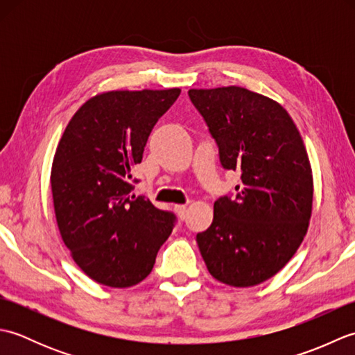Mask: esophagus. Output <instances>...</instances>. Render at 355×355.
I'll use <instances>...</instances> for the list:
<instances>
[{"label": "esophagus", "mask_w": 355, "mask_h": 355, "mask_svg": "<svg viewBox=\"0 0 355 355\" xmlns=\"http://www.w3.org/2000/svg\"><path fill=\"white\" fill-rule=\"evenodd\" d=\"M175 212H177V215L182 218V220H184L186 218V214H187V207L184 206V205H177L175 206Z\"/></svg>", "instance_id": "esophagus-1"}]
</instances>
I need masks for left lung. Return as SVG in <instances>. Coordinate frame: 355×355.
<instances>
[{
	"instance_id": "1",
	"label": "left lung",
	"mask_w": 355,
	"mask_h": 355,
	"mask_svg": "<svg viewBox=\"0 0 355 355\" xmlns=\"http://www.w3.org/2000/svg\"><path fill=\"white\" fill-rule=\"evenodd\" d=\"M220 148L225 169L241 172L236 200L214 205L197 243L209 273L245 288L281 271L308 232L313 169L302 135L281 103L230 85L189 89Z\"/></svg>"
}]
</instances>
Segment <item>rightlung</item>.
<instances>
[{
  "label": "right lung",
  "mask_w": 355,
  "mask_h": 355,
  "mask_svg": "<svg viewBox=\"0 0 355 355\" xmlns=\"http://www.w3.org/2000/svg\"><path fill=\"white\" fill-rule=\"evenodd\" d=\"M180 88L103 92L70 119L50 184L59 233L73 261L112 288L137 285L169 238L173 215L131 195V171Z\"/></svg>",
  "instance_id": "add662e5"
}]
</instances>
